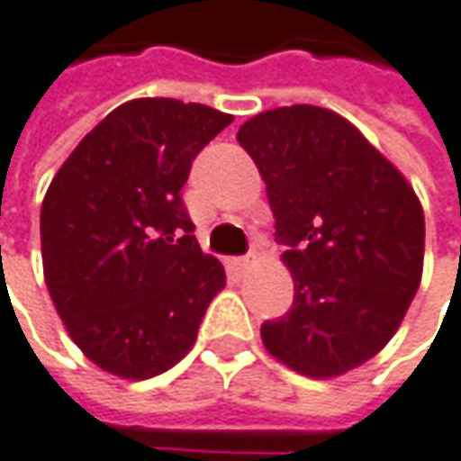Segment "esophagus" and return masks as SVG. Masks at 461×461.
Instances as JSON below:
<instances>
[{"label": "esophagus", "mask_w": 461, "mask_h": 461, "mask_svg": "<svg viewBox=\"0 0 461 461\" xmlns=\"http://www.w3.org/2000/svg\"><path fill=\"white\" fill-rule=\"evenodd\" d=\"M248 266H250V258H231L230 260V268L234 274H242Z\"/></svg>", "instance_id": "34e87169"}]
</instances>
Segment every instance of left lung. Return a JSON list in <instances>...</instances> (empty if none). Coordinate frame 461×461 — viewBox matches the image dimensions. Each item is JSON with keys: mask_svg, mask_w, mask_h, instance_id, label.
<instances>
[{"mask_svg": "<svg viewBox=\"0 0 461 461\" xmlns=\"http://www.w3.org/2000/svg\"><path fill=\"white\" fill-rule=\"evenodd\" d=\"M266 182L294 303L260 326L268 355L337 378L378 355L422 279L425 216L412 185L341 114L294 104L240 127Z\"/></svg>", "mask_w": 461, "mask_h": 461, "instance_id": "1", "label": "left lung"}]
</instances>
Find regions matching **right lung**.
<instances>
[{
  "mask_svg": "<svg viewBox=\"0 0 461 461\" xmlns=\"http://www.w3.org/2000/svg\"><path fill=\"white\" fill-rule=\"evenodd\" d=\"M234 117L176 98L106 114L54 175L41 205L43 279L69 339L112 375L146 381L198 339L227 274L182 203L190 164Z\"/></svg>",
  "mask_w": 461,
  "mask_h": 461,
  "instance_id": "add662e5",
  "label": "right lung"
}]
</instances>
